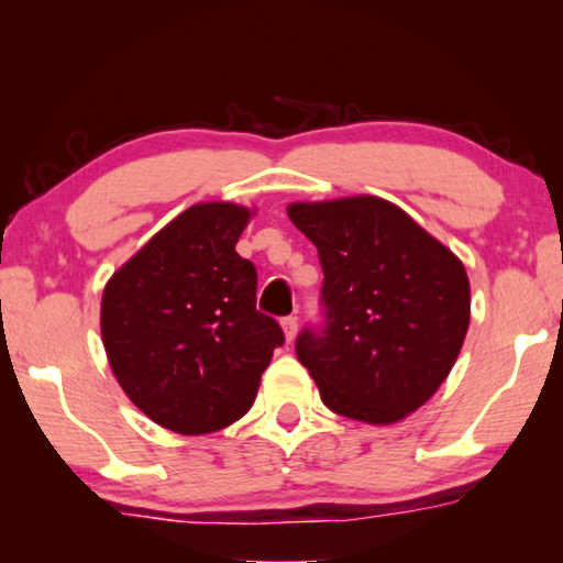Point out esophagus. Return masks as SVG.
I'll use <instances>...</instances> for the list:
<instances>
[{"label": "esophagus", "mask_w": 563, "mask_h": 563, "mask_svg": "<svg viewBox=\"0 0 563 563\" xmlns=\"http://www.w3.org/2000/svg\"><path fill=\"white\" fill-rule=\"evenodd\" d=\"M283 335H285V340L288 342H292L295 340V335H298V318H283Z\"/></svg>", "instance_id": "obj_1"}]
</instances>
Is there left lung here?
I'll return each instance as SVG.
<instances>
[{"label": "left lung", "mask_w": 563, "mask_h": 563, "mask_svg": "<svg viewBox=\"0 0 563 563\" xmlns=\"http://www.w3.org/2000/svg\"><path fill=\"white\" fill-rule=\"evenodd\" d=\"M288 216L318 247L325 330H305L298 360L325 407L395 424L452 373L472 318L462 261L377 196L295 201Z\"/></svg>", "instance_id": "1"}]
</instances>
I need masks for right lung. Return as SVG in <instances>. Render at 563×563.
Listing matches in <instances>:
<instances>
[{"label": "right lung", "instance_id": "add662e5", "mask_svg": "<svg viewBox=\"0 0 563 563\" xmlns=\"http://www.w3.org/2000/svg\"><path fill=\"white\" fill-rule=\"evenodd\" d=\"M255 208L196 203L111 275L101 342L123 393L178 434H208L251 409L283 330L255 310L258 275L235 243Z\"/></svg>", "mask_w": 563, "mask_h": 563}]
</instances>
